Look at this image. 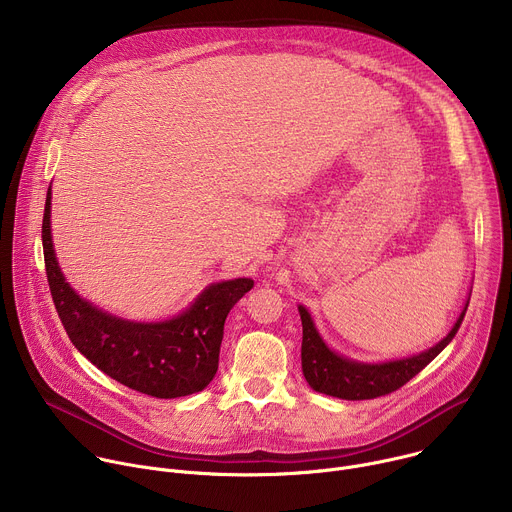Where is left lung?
<instances>
[{
  "mask_svg": "<svg viewBox=\"0 0 512 512\" xmlns=\"http://www.w3.org/2000/svg\"><path fill=\"white\" fill-rule=\"evenodd\" d=\"M470 302V300H468ZM302 316V371L310 387L318 393L346 399V401H364L389 395L409 383L417 373H421L427 364L440 354L456 336L466 310H462L450 334L437 342L433 348L403 360H391L383 364H364L356 360H348L336 352H332L322 336L318 334L312 316L304 306H298Z\"/></svg>",
  "mask_w": 512,
  "mask_h": 512,
  "instance_id": "obj_1",
  "label": "left lung"
}]
</instances>
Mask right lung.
I'll return each mask as SVG.
<instances>
[{
    "mask_svg": "<svg viewBox=\"0 0 512 512\" xmlns=\"http://www.w3.org/2000/svg\"><path fill=\"white\" fill-rule=\"evenodd\" d=\"M46 277L58 318L75 348L117 383L156 399L202 391L218 369L225 320L253 287L239 277L208 285L196 302L166 322L115 318L75 294L56 263L50 235V188L42 218Z\"/></svg>",
    "mask_w": 512,
    "mask_h": 512,
    "instance_id": "right-lung-1",
    "label": "right lung"
}]
</instances>
